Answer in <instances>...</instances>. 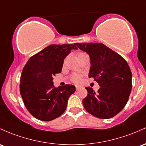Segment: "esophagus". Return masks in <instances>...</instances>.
Returning <instances> with one entry per match:
<instances>
[{
  "instance_id": "esophagus-1",
  "label": "esophagus",
  "mask_w": 146,
  "mask_h": 146,
  "mask_svg": "<svg viewBox=\"0 0 146 146\" xmlns=\"http://www.w3.org/2000/svg\"><path fill=\"white\" fill-rule=\"evenodd\" d=\"M76 90H79V89L81 88V86H76Z\"/></svg>"
}]
</instances>
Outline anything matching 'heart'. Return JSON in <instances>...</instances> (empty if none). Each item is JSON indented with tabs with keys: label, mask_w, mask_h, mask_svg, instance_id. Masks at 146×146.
Wrapping results in <instances>:
<instances>
[{
	"label": "heart",
	"mask_w": 146,
	"mask_h": 146,
	"mask_svg": "<svg viewBox=\"0 0 146 146\" xmlns=\"http://www.w3.org/2000/svg\"><path fill=\"white\" fill-rule=\"evenodd\" d=\"M71 80L73 82L79 83V82H80L82 80V76H80V75H78V74H75L72 76Z\"/></svg>",
	"instance_id": "1"
}]
</instances>
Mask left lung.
Here are the masks:
<instances>
[{
	"label": "left lung",
	"instance_id": "8db88e82",
	"mask_svg": "<svg viewBox=\"0 0 146 146\" xmlns=\"http://www.w3.org/2000/svg\"><path fill=\"white\" fill-rule=\"evenodd\" d=\"M76 46L89 55V78H94L100 85L97 93L86 87L88 95L82 100L84 107L96 117H113L125 106L132 90V72L127 62L101 43H76Z\"/></svg>",
	"mask_w": 146,
	"mask_h": 146
}]
</instances>
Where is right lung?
Wrapping results in <instances>:
<instances>
[{"instance_id": "obj_1", "label": "right lung", "mask_w": 146, "mask_h": 146, "mask_svg": "<svg viewBox=\"0 0 146 146\" xmlns=\"http://www.w3.org/2000/svg\"><path fill=\"white\" fill-rule=\"evenodd\" d=\"M73 44H52L33 55L24 66L21 76L20 93L24 105L34 117L50 121L65 111L76 86L66 84L55 88L53 77L61 73L64 61Z\"/></svg>"}]
</instances>
